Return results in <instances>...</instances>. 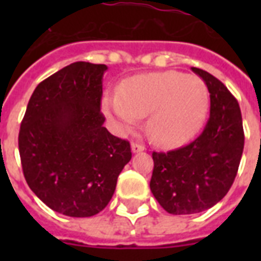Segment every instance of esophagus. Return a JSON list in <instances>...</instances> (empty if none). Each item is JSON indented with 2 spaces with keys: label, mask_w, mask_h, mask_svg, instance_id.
<instances>
[{
  "label": "esophagus",
  "mask_w": 261,
  "mask_h": 261,
  "mask_svg": "<svg viewBox=\"0 0 261 261\" xmlns=\"http://www.w3.org/2000/svg\"><path fill=\"white\" fill-rule=\"evenodd\" d=\"M131 150H133V153H141V151L145 150V146L137 142H133L131 143Z\"/></svg>",
  "instance_id": "esophagus-1"
}]
</instances>
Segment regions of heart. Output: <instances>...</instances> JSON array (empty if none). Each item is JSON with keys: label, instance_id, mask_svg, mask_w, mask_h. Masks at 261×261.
<instances>
[{"label": "heart", "instance_id": "b5f03b06", "mask_svg": "<svg viewBox=\"0 0 261 261\" xmlns=\"http://www.w3.org/2000/svg\"><path fill=\"white\" fill-rule=\"evenodd\" d=\"M102 110L120 133H130L147 119V133L157 145L178 146L194 138L208 111V89L196 75L160 71L122 83L119 94H107Z\"/></svg>", "mask_w": 261, "mask_h": 261}]
</instances>
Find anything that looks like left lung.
Instances as JSON below:
<instances>
[{
    "instance_id": "1",
    "label": "left lung",
    "mask_w": 261,
    "mask_h": 261,
    "mask_svg": "<svg viewBox=\"0 0 261 261\" xmlns=\"http://www.w3.org/2000/svg\"><path fill=\"white\" fill-rule=\"evenodd\" d=\"M210 93V118L202 134L187 146L153 151L150 190L173 215L210 208L227 194L244 150L243 118L234 96L210 73L192 67Z\"/></svg>"
}]
</instances>
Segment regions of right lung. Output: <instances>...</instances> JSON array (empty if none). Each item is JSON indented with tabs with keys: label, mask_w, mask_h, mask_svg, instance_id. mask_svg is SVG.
<instances>
[{
	"label": "right lung",
	"mask_w": 261,
	"mask_h": 261,
	"mask_svg": "<svg viewBox=\"0 0 261 261\" xmlns=\"http://www.w3.org/2000/svg\"><path fill=\"white\" fill-rule=\"evenodd\" d=\"M108 67L74 62L39 84L18 133L27 184L51 210L84 218L110 203L131 160L130 143L102 126V75Z\"/></svg>",
	"instance_id": "1"
}]
</instances>
